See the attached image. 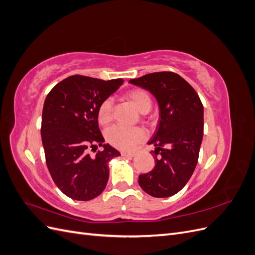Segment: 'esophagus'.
Wrapping results in <instances>:
<instances>
[{
	"label": "esophagus",
	"mask_w": 255,
	"mask_h": 255,
	"mask_svg": "<svg viewBox=\"0 0 255 255\" xmlns=\"http://www.w3.org/2000/svg\"><path fill=\"white\" fill-rule=\"evenodd\" d=\"M122 156H128V157H133L135 156V152H127V151H123L121 152Z\"/></svg>",
	"instance_id": "esophagus-1"
}]
</instances>
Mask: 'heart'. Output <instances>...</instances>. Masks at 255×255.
Here are the masks:
<instances>
[{"instance_id": "b5f03b06", "label": "heart", "mask_w": 255, "mask_h": 255, "mask_svg": "<svg viewBox=\"0 0 255 255\" xmlns=\"http://www.w3.org/2000/svg\"><path fill=\"white\" fill-rule=\"evenodd\" d=\"M128 98L141 113L149 112L151 109V98L143 89H132L127 94ZM98 121L101 126H109L113 120L114 104L112 99H105L98 109ZM145 138V130L142 128H127L115 126L106 130V140L115 148L130 150Z\"/></svg>"}]
</instances>
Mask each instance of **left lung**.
Returning a JSON list of instances; mask_svg holds the SVG:
<instances>
[{
  "label": "left lung",
  "instance_id": "1",
  "mask_svg": "<svg viewBox=\"0 0 255 255\" xmlns=\"http://www.w3.org/2000/svg\"><path fill=\"white\" fill-rule=\"evenodd\" d=\"M129 83L149 90L159 107L158 125L148 142L155 146V166L138 183L152 197H171L187 184L198 163L204 126L201 100L174 72L149 73Z\"/></svg>",
  "mask_w": 255,
  "mask_h": 255
}]
</instances>
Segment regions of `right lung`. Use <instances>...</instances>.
I'll return each instance as SVG.
<instances>
[{"instance_id": "1", "label": "right lung", "mask_w": 255, "mask_h": 255, "mask_svg": "<svg viewBox=\"0 0 255 255\" xmlns=\"http://www.w3.org/2000/svg\"><path fill=\"white\" fill-rule=\"evenodd\" d=\"M122 79L103 81L72 75L59 82L45 98L41 138L45 161L56 186L78 201H89L105 189L109 161L120 153L99 128L98 109L117 90ZM101 146L95 157L88 149Z\"/></svg>"}]
</instances>
